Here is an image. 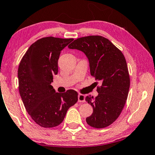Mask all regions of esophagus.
<instances>
[{
	"mask_svg": "<svg viewBox=\"0 0 155 155\" xmlns=\"http://www.w3.org/2000/svg\"><path fill=\"white\" fill-rule=\"evenodd\" d=\"M78 102H85V95L82 94H80L78 95Z\"/></svg>",
	"mask_w": 155,
	"mask_h": 155,
	"instance_id": "1",
	"label": "esophagus"
}]
</instances>
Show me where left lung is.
Here are the masks:
<instances>
[{
	"instance_id": "left-lung-1",
	"label": "left lung",
	"mask_w": 155,
	"mask_h": 155,
	"mask_svg": "<svg viewBox=\"0 0 155 155\" xmlns=\"http://www.w3.org/2000/svg\"><path fill=\"white\" fill-rule=\"evenodd\" d=\"M68 47L84 53L91 76L100 84L95 98L85 97L93 108L87 123L94 128L107 127L119 117L127 99L130 78L125 58L111 41L100 35L78 38Z\"/></svg>"
}]
</instances>
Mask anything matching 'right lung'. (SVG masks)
<instances>
[{
	"mask_svg": "<svg viewBox=\"0 0 155 155\" xmlns=\"http://www.w3.org/2000/svg\"><path fill=\"white\" fill-rule=\"evenodd\" d=\"M74 39L47 37L37 40L23 56L18 69V90L27 112L39 125H59L78 101L74 90L55 92L51 84L58 71L61 51Z\"/></svg>",
	"mask_w": 155,
	"mask_h": 155,
	"instance_id": "1",
	"label": "right lung"
}]
</instances>
